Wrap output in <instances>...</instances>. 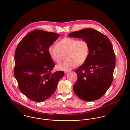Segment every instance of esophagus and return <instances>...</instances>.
Wrapping results in <instances>:
<instances>
[{
  "mask_svg": "<svg viewBox=\"0 0 130 130\" xmlns=\"http://www.w3.org/2000/svg\"><path fill=\"white\" fill-rule=\"evenodd\" d=\"M69 72H70L69 71H67V72H64V73H65L66 74H68Z\"/></svg>",
  "mask_w": 130,
  "mask_h": 130,
  "instance_id": "34e87169",
  "label": "esophagus"
}]
</instances>
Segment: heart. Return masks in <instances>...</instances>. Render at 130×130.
<instances>
[{
	"label": "heart",
	"instance_id": "b5f03b06",
	"mask_svg": "<svg viewBox=\"0 0 130 130\" xmlns=\"http://www.w3.org/2000/svg\"><path fill=\"white\" fill-rule=\"evenodd\" d=\"M89 52V45L86 40L71 37L63 38L57 45H52L48 48L49 56L56 63L60 61L64 54H67V59L56 66L57 70L63 71H69L77 64L84 63L88 58Z\"/></svg>",
	"mask_w": 130,
	"mask_h": 130
}]
</instances>
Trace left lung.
I'll list each match as a JSON object with an SVG mask.
<instances>
[{"label":"left lung","instance_id":"obj_1","mask_svg":"<svg viewBox=\"0 0 130 130\" xmlns=\"http://www.w3.org/2000/svg\"><path fill=\"white\" fill-rule=\"evenodd\" d=\"M68 36L86 40L90 48L86 61L75 70L77 79L73 87L74 93L84 101L98 100L112 82L116 58L111 42L105 35L91 28Z\"/></svg>","mask_w":130,"mask_h":130}]
</instances>
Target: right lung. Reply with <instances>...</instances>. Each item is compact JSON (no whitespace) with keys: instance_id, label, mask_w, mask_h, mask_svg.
<instances>
[{"instance_id":"right-lung-1","label":"right lung","mask_w":130,"mask_h":130,"mask_svg":"<svg viewBox=\"0 0 130 130\" xmlns=\"http://www.w3.org/2000/svg\"><path fill=\"white\" fill-rule=\"evenodd\" d=\"M60 35L36 29L19 43L15 56L14 76L21 92L30 100L41 102L55 92L63 71L52 73L55 65L48 48Z\"/></svg>"}]
</instances>
